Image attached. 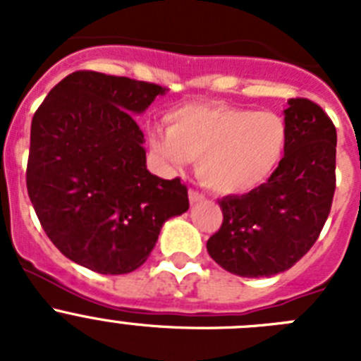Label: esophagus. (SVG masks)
Listing matches in <instances>:
<instances>
[{"mask_svg":"<svg viewBox=\"0 0 361 361\" xmlns=\"http://www.w3.org/2000/svg\"><path fill=\"white\" fill-rule=\"evenodd\" d=\"M188 197H190L191 204H197V202H200V200H204V193H200L199 190H193V188L188 191Z\"/></svg>","mask_w":361,"mask_h":361,"instance_id":"obj_1","label":"esophagus"}]
</instances>
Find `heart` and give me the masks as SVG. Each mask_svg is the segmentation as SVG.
Here are the masks:
<instances>
[{
    "label": "heart",
    "mask_w": 361,
    "mask_h": 361,
    "mask_svg": "<svg viewBox=\"0 0 361 361\" xmlns=\"http://www.w3.org/2000/svg\"><path fill=\"white\" fill-rule=\"evenodd\" d=\"M168 130L152 126L148 139L162 161H195L204 184L219 193H245L273 175L288 145L280 116L229 104H186L166 116Z\"/></svg>",
    "instance_id": "heart-1"
}]
</instances>
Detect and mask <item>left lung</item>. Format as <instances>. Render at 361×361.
<instances>
[{
    "label": "left lung",
    "mask_w": 361,
    "mask_h": 361,
    "mask_svg": "<svg viewBox=\"0 0 361 361\" xmlns=\"http://www.w3.org/2000/svg\"><path fill=\"white\" fill-rule=\"evenodd\" d=\"M283 110L288 145L267 183L219 200L222 226L206 244L209 257L245 279L279 275L317 242L336 188V128L309 99Z\"/></svg>",
    "instance_id": "8db88e82"
}]
</instances>
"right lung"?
Wrapping results in <instances>:
<instances>
[{
  "label": "right lung",
  "instance_id": "add662e5",
  "mask_svg": "<svg viewBox=\"0 0 361 361\" xmlns=\"http://www.w3.org/2000/svg\"><path fill=\"white\" fill-rule=\"evenodd\" d=\"M166 88L79 70L57 82L32 117L27 190L52 240L101 275L141 267L162 224L190 208L180 178L146 170L133 116Z\"/></svg>",
  "mask_w": 361,
  "mask_h": 361
}]
</instances>
